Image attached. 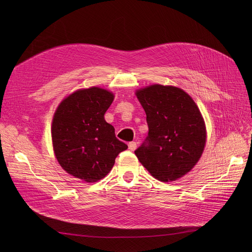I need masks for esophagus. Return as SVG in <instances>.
I'll return each instance as SVG.
<instances>
[{
	"label": "esophagus",
	"mask_w": 252,
	"mask_h": 252,
	"mask_svg": "<svg viewBox=\"0 0 252 252\" xmlns=\"http://www.w3.org/2000/svg\"><path fill=\"white\" fill-rule=\"evenodd\" d=\"M136 148H137V143H136V142H129V143H128V149H129L130 151L136 150Z\"/></svg>",
	"instance_id": "1"
}]
</instances>
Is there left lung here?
Instances as JSON below:
<instances>
[{
    "instance_id": "8db88e82",
    "label": "left lung",
    "mask_w": 252,
    "mask_h": 252,
    "mask_svg": "<svg viewBox=\"0 0 252 252\" xmlns=\"http://www.w3.org/2000/svg\"><path fill=\"white\" fill-rule=\"evenodd\" d=\"M136 95L149 131L135 154L155 179L176 181L202 155L206 140L202 115L187 93L176 87L153 85Z\"/></svg>"
}]
</instances>
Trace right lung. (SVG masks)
Masks as SVG:
<instances>
[{
	"label": "right lung",
	"instance_id": "1",
	"mask_svg": "<svg viewBox=\"0 0 252 252\" xmlns=\"http://www.w3.org/2000/svg\"><path fill=\"white\" fill-rule=\"evenodd\" d=\"M112 93L93 87L65 98L52 123L53 148L60 165L88 183L107 175L117 155L127 145L115 137L104 114L113 102Z\"/></svg>",
	"mask_w": 252,
	"mask_h": 252
}]
</instances>
